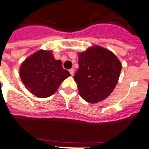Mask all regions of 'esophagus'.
<instances>
[{
  "label": "esophagus",
  "instance_id": "1",
  "mask_svg": "<svg viewBox=\"0 0 149 149\" xmlns=\"http://www.w3.org/2000/svg\"><path fill=\"white\" fill-rule=\"evenodd\" d=\"M74 68H71V69H69L70 74H71L72 76L74 75Z\"/></svg>",
  "mask_w": 149,
  "mask_h": 149
}]
</instances>
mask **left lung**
<instances>
[{
	"label": "left lung",
	"instance_id": "1",
	"mask_svg": "<svg viewBox=\"0 0 149 149\" xmlns=\"http://www.w3.org/2000/svg\"><path fill=\"white\" fill-rule=\"evenodd\" d=\"M79 68L74 77L79 94L91 104L100 102L111 94L118 82L122 65L113 52L93 46L78 56Z\"/></svg>",
	"mask_w": 149,
	"mask_h": 149
}]
</instances>
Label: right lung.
<instances>
[{"instance_id":"1","label":"right lung","mask_w":149,"mask_h":149,"mask_svg":"<svg viewBox=\"0 0 149 149\" xmlns=\"http://www.w3.org/2000/svg\"><path fill=\"white\" fill-rule=\"evenodd\" d=\"M19 74L26 88L40 98L53 94L60 84L71 75L62 68L61 61L54 58L51 52L43 50L36 52L24 61Z\"/></svg>"}]
</instances>
